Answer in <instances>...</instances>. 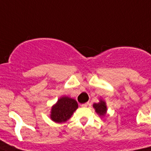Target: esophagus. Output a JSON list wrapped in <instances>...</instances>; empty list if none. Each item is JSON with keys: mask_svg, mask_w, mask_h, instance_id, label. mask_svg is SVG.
<instances>
[{"mask_svg": "<svg viewBox=\"0 0 151 151\" xmlns=\"http://www.w3.org/2000/svg\"><path fill=\"white\" fill-rule=\"evenodd\" d=\"M89 104V103H85V104H81V106H82V107H86V106H88V105Z\"/></svg>", "mask_w": 151, "mask_h": 151, "instance_id": "34e87169", "label": "esophagus"}]
</instances>
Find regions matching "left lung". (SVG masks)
<instances>
[{"label": "left lung", "mask_w": 151, "mask_h": 151, "mask_svg": "<svg viewBox=\"0 0 151 151\" xmlns=\"http://www.w3.org/2000/svg\"><path fill=\"white\" fill-rule=\"evenodd\" d=\"M94 107L95 108V110L97 112V113H98L99 115L104 116L106 114V106L104 101H101V102L98 103V104H94Z\"/></svg>", "instance_id": "left-lung-1"}]
</instances>
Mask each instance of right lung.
Here are the masks:
<instances>
[{"mask_svg": "<svg viewBox=\"0 0 151 151\" xmlns=\"http://www.w3.org/2000/svg\"><path fill=\"white\" fill-rule=\"evenodd\" d=\"M78 108V104L74 99L63 97L52 107L50 118L57 122H63L69 119L73 112Z\"/></svg>", "mask_w": 151, "mask_h": 151, "instance_id": "1", "label": "right lung"}]
</instances>
